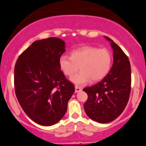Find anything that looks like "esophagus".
<instances>
[{
	"label": "esophagus",
	"instance_id": "1",
	"mask_svg": "<svg viewBox=\"0 0 146 146\" xmlns=\"http://www.w3.org/2000/svg\"><path fill=\"white\" fill-rule=\"evenodd\" d=\"M82 91V89H81L80 87H79L78 86H75V92L76 93H78V92H80V91Z\"/></svg>",
	"mask_w": 146,
	"mask_h": 146
}]
</instances>
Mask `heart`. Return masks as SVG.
Wrapping results in <instances>:
<instances>
[{"label": "heart", "mask_w": 146, "mask_h": 146, "mask_svg": "<svg viewBox=\"0 0 146 146\" xmlns=\"http://www.w3.org/2000/svg\"><path fill=\"white\" fill-rule=\"evenodd\" d=\"M113 57L108 49L94 46H84L72 51L70 57L62 55L59 67L64 75L71 76L79 70L80 72L71 78L76 85H84L90 82H98L108 75L111 68Z\"/></svg>", "instance_id": "b5f03b06"}]
</instances>
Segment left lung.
I'll return each mask as SVG.
<instances>
[{"mask_svg":"<svg viewBox=\"0 0 146 146\" xmlns=\"http://www.w3.org/2000/svg\"><path fill=\"white\" fill-rule=\"evenodd\" d=\"M113 64L103 80L91 87L83 89L88 94L84 104L86 113L91 119L99 123H108L116 119L123 112L129 100L131 75L127 56L111 39Z\"/></svg>","mask_w":146,"mask_h":146,"instance_id":"obj_1","label":"left lung"}]
</instances>
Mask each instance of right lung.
Segmentation results:
<instances>
[{
  "label": "right lung",
  "instance_id": "add662e5",
  "mask_svg": "<svg viewBox=\"0 0 146 146\" xmlns=\"http://www.w3.org/2000/svg\"><path fill=\"white\" fill-rule=\"evenodd\" d=\"M65 51L60 38L35 41L15 66L17 100L26 114L42 125H52L62 119L75 91L59 67V58Z\"/></svg>",
  "mask_w": 146,
  "mask_h": 146
}]
</instances>
